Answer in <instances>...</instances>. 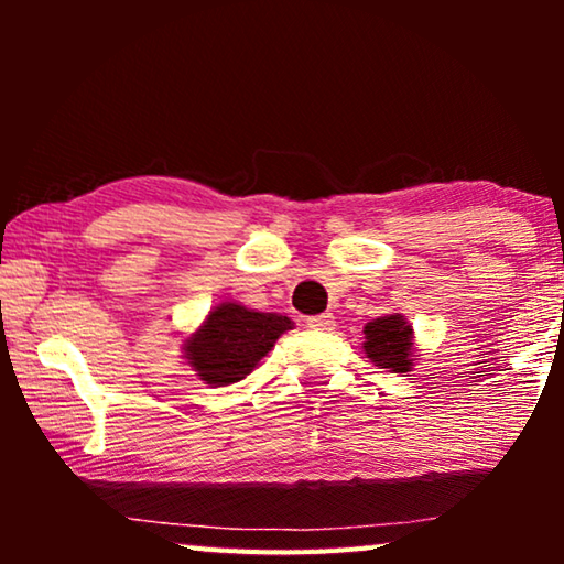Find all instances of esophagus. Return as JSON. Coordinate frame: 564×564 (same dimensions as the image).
<instances>
[{
	"mask_svg": "<svg viewBox=\"0 0 564 564\" xmlns=\"http://www.w3.org/2000/svg\"><path fill=\"white\" fill-rule=\"evenodd\" d=\"M305 323H308V328H313V330H333V326H336V318H333L330 313H321V316H311Z\"/></svg>",
	"mask_w": 564,
	"mask_h": 564,
	"instance_id": "obj_1",
	"label": "esophagus"
}]
</instances>
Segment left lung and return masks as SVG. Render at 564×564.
Wrapping results in <instances>:
<instances>
[{
    "mask_svg": "<svg viewBox=\"0 0 564 564\" xmlns=\"http://www.w3.org/2000/svg\"><path fill=\"white\" fill-rule=\"evenodd\" d=\"M366 356L380 368H390L395 373L410 370V350H413V326L395 313V316L376 318L366 326Z\"/></svg>",
    "mask_w": 564,
    "mask_h": 564,
    "instance_id": "8db88e82",
    "label": "left lung"
}]
</instances>
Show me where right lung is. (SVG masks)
Instances as JSON below:
<instances>
[{
  "label": "right lung",
  "instance_id": "add662e5",
  "mask_svg": "<svg viewBox=\"0 0 564 564\" xmlns=\"http://www.w3.org/2000/svg\"><path fill=\"white\" fill-rule=\"evenodd\" d=\"M293 323L279 313H259L238 303H221L186 340V358L202 380L231 386L243 380Z\"/></svg>",
  "mask_w": 564,
  "mask_h": 564
}]
</instances>
